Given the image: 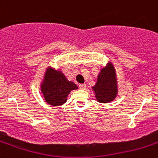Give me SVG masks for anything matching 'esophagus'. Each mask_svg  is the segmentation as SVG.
<instances>
[{"label":"esophagus","instance_id":"34e87169","mask_svg":"<svg viewBox=\"0 0 158 158\" xmlns=\"http://www.w3.org/2000/svg\"><path fill=\"white\" fill-rule=\"evenodd\" d=\"M79 88L81 89H85V88H86V85H85V84H80V85H79Z\"/></svg>","mask_w":158,"mask_h":158}]
</instances>
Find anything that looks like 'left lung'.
<instances>
[{"instance_id":"1","label":"left lung","mask_w":158,"mask_h":158,"mask_svg":"<svg viewBox=\"0 0 158 158\" xmlns=\"http://www.w3.org/2000/svg\"><path fill=\"white\" fill-rule=\"evenodd\" d=\"M92 89L99 103H109L116 98L117 94V78L113 64L109 63L105 68L101 69L96 84Z\"/></svg>"}]
</instances>
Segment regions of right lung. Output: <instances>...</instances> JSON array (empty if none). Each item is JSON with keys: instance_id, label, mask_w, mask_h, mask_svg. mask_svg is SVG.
I'll return each mask as SVG.
<instances>
[{"instance_id": "1", "label": "right lung", "mask_w": 158, "mask_h": 158, "mask_svg": "<svg viewBox=\"0 0 158 158\" xmlns=\"http://www.w3.org/2000/svg\"><path fill=\"white\" fill-rule=\"evenodd\" d=\"M78 89L73 81H69L61 71L48 68L45 72L41 89L45 100L50 105L59 106L67 101V97L73 89Z\"/></svg>"}]
</instances>
